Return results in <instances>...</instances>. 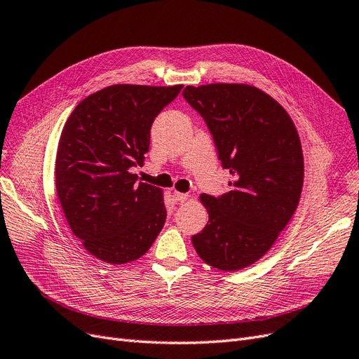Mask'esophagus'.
Returning <instances> with one entry per match:
<instances>
[{
  "mask_svg": "<svg viewBox=\"0 0 359 359\" xmlns=\"http://www.w3.org/2000/svg\"><path fill=\"white\" fill-rule=\"evenodd\" d=\"M187 198H189V194H186V193H180V191H175V193H173V201L178 202V203L186 202V201H187Z\"/></svg>",
  "mask_w": 359,
  "mask_h": 359,
  "instance_id": "34e87169",
  "label": "esophagus"
}]
</instances>
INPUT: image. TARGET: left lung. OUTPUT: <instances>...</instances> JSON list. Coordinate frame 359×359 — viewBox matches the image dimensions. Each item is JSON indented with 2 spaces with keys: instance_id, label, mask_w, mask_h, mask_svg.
Masks as SVG:
<instances>
[{
  "instance_id": "1",
  "label": "left lung",
  "mask_w": 359,
  "mask_h": 359,
  "mask_svg": "<svg viewBox=\"0 0 359 359\" xmlns=\"http://www.w3.org/2000/svg\"><path fill=\"white\" fill-rule=\"evenodd\" d=\"M182 97L203 118L232 175L222 196H201L210 220L191 243L203 262L238 271L268 252L297 210L304 180L299 136L283 107L255 86H186Z\"/></svg>"
}]
</instances>
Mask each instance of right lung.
<instances>
[{
	"instance_id": "1",
	"label": "right lung",
	"mask_w": 359,
	"mask_h": 359,
	"mask_svg": "<svg viewBox=\"0 0 359 359\" xmlns=\"http://www.w3.org/2000/svg\"><path fill=\"white\" fill-rule=\"evenodd\" d=\"M182 85H112L83 99L60 137L55 184L74 236L107 264L144 256L166 222L158 187L137 182L156 116Z\"/></svg>"
}]
</instances>
